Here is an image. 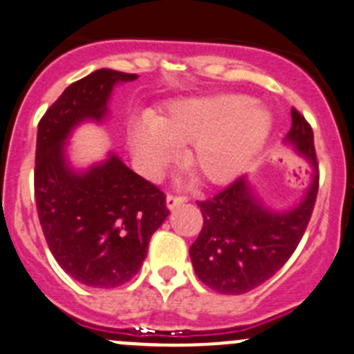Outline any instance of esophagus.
<instances>
[{
  "label": "esophagus",
  "instance_id": "1",
  "mask_svg": "<svg viewBox=\"0 0 354 354\" xmlns=\"http://www.w3.org/2000/svg\"><path fill=\"white\" fill-rule=\"evenodd\" d=\"M187 198L186 196H175V194H168L167 196V208L168 210H174L175 207H179V205L186 203Z\"/></svg>",
  "mask_w": 354,
  "mask_h": 354
}]
</instances>
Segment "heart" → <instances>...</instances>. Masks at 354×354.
I'll list each match as a JSON object with an SVG mask.
<instances>
[{"label": "heart", "mask_w": 354, "mask_h": 354, "mask_svg": "<svg viewBox=\"0 0 354 354\" xmlns=\"http://www.w3.org/2000/svg\"><path fill=\"white\" fill-rule=\"evenodd\" d=\"M272 120L264 107L240 93L180 100L158 120L139 121L130 144L147 174L163 170L180 146L191 144L187 165L201 180L224 184L264 147Z\"/></svg>", "instance_id": "b5f03b06"}]
</instances>
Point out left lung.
I'll return each mask as SVG.
<instances>
[{
    "label": "left lung",
    "mask_w": 354,
    "mask_h": 354,
    "mask_svg": "<svg viewBox=\"0 0 354 354\" xmlns=\"http://www.w3.org/2000/svg\"><path fill=\"white\" fill-rule=\"evenodd\" d=\"M287 144L308 161V191L294 208L272 212L255 196L247 177L207 201H198L203 227L189 248L194 272L212 290L240 295L269 280L283 268L297 248L318 194V160L313 129L292 107V129Z\"/></svg>",
    "instance_id": "1"
}]
</instances>
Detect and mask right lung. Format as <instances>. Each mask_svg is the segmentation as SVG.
Segmentation results:
<instances>
[{"mask_svg": "<svg viewBox=\"0 0 354 354\" xmlns=\"http://www.w3.org/2000/svg\"><path fill=\"white\" fill-rule=\"evenodd\" d=\"M137 74L99 69L67 86L38 124L35 196L39 224L60 268L80 283L114 288L139 272L170 210L165 194L116 154L78 171L66 142L82 121H102L118 83Z\"/></svg>", "mask_w": 354, "mask_h": 354, "instance_id": "add662e5", "label": "right lung"}]
</instances>
